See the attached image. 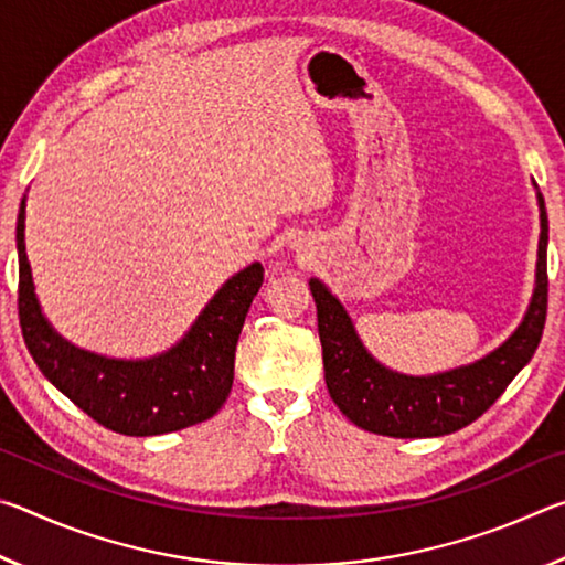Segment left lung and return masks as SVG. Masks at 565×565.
Listing matches in <instances>:
<instances>
[{
  "label": "left lung",
  "mask_w": 565,
  "mask_h": 565,
  "mask_svg": "<svg viewBox=\"0 0 565 565\" xmlns=\"http://www.w3.org/2000/svg\"><path fill=\"white\" fill-rule=\"evenodd\" d=\"M533 189L541 212V236L529 309L501 347L466 366L428 376L398 374V371L384 366L363 347L349 311L331 294L329 286L317 276L309 279L313 301H317L323 379H327L333 404L351 424H356L363 431L394 438L454 434L493 406V401L531 361L539 349L548 303V216L535 181Z\"/></svg>",
  "instance_id": "1"
}]
</instances>
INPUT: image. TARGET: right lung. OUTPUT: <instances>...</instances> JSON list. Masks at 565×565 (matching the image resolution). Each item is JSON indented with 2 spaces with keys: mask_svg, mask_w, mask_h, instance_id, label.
<instances>
[{
  "mask_svg": "<svg viewBox=\"0 0 565 565\" xmlns=\"http://www.w3.org/2000/svg\"><path fill=\"white\" fill-rule=\"evenodd\" d=\"M26 194L17 216L19 323L44 379L97 424L124 436H159L212 418L234 384V351L254 296L259 262L222 284L174 347L147 359H117L79 349L44 317L24 246Z\"/></svg>",
  "mask_w": 565,
  "mask_h": 565,
  "instance_id": "1",
  "label": "right lung"
}]
</instances>
